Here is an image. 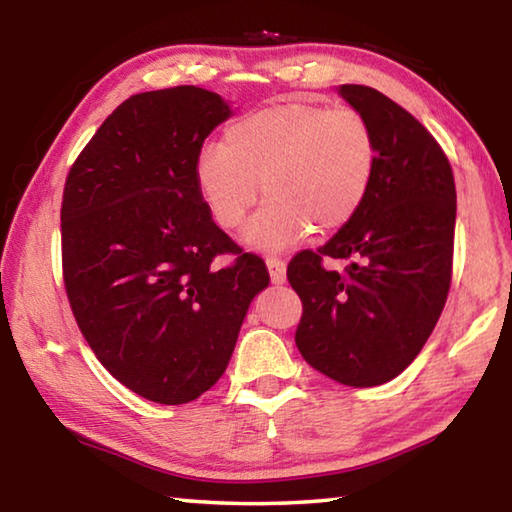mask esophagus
<instances>
[{"mask_svg":"<svg viewBox=\"0 0 512 512\" xmlns=\"http://www.w3.org/2000/svg\"><path fill=\"white\" fill-rule=\"evenodd\" d=\"M266 266H268V273H271V282L284 284V280H287V262L277 255H268Z\"/></svg>","mask_w":512,"mask_h":512,"instance_id":"obj_1","label":"esophagus"}]
</instances>
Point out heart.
Segmentation results:
<instances>
[{
	"instance_id": "obj_1",
	"label": "heart",
	"mask_w": 512,
	"mask_h": 512,
	"mask_svg": "<svg viewBox=\"0 0 512 512\" xmlns=\"http://www.w3.org/2000/svg\"><path fill=\"white\" fill-rule=\"evenodd\" d=\"M377 137L357 108L305 99L266 103L225 128L223 146L196 162V187L223 230L244 223L263 180L268 201L246 232L259 248H284L348 225L377 171Z\"/></svg>"
}]
</instances>
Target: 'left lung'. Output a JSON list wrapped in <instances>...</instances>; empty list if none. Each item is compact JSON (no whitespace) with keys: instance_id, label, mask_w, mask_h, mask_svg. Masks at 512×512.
Listing matches in <instances>:
<instances>
[{"instance_id":"left-lung-1","label":"left lung","mask_w":512,"mask_h":512,"mask_svg":"<svg viewBox=\"0 0 512 512\" xmlns=\"http://www.w3.org/2000/svg\"><path fill=\"white\" fill-rule=\"evenodd\" d=\"M368 117L377 171L354 219L289 262L302 300L296 345L311 368L345 386L391 381L418 357L452 287L456 185L443 146L400 103L366 85H341ZM350 258L343 274L322 259Z\"/></svg>"}]
</instances>
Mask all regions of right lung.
<instances>
[{
  "label": "right lung",
  "mask_w": 512,
  "mask_h": 512,
  "mask_svg": "<svg viewBox=\"0 0 512 512\" xmlns=\"http://www.w3.org/2000/svg\"><path fill=\"white\" fill-rule=\"evenodd\" d=\"M228 117L219 94L194 85L135 94L65 180L60 248L76 325L112 377L158 404H187L221 379L271 280L196 187L205 137ZM221 254L236 259L219 267Z\"/></svg>",
  "instance_id": "obj_1"
}]
</instances>
